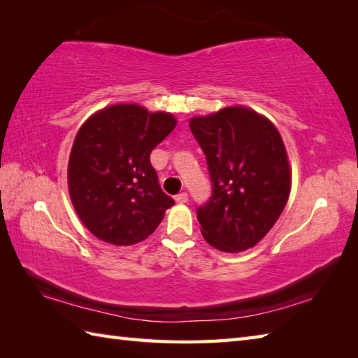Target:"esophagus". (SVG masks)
Returning a JSON list of instances; mask_svg holds the SVG:
<instances>
[{"instance_id": "34e87169", "label": "esophagus", "mask_w": 358, "mask_h": 358, "mask_svg": "<svg viewBox=\"0 0 358 358\" xmlns=\"http://www.w3.org/2000/svg\"><path fill=\"white\" fill-rule=\"evenodd\" d=\"M175 201L180 203V204H185V203H187V194H186V192H181V194H178L177 196H175Z\"/></svg>"}]
</instances>
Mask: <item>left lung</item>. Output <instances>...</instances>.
I'll list each match as a JSON object with an SVG mask.
<instances>
[{
	"mask_svg": "<svg viewBox=\"0 0 358 358\" xmlns=\"http://www.w3.org/2000/svg\"><path fill=\"white\" fill-rule=\"evenodd\" d=\"M189 126L208 159L210 200L199 208L200 231L229 254L254 248L283 212L292 175L278 129L246 106L192 117Z\"/></svg>",
	"mask_w": 358,
	"mask_h": 358,
	"instance_id": "obj_1",
	"label": "left lung"
}]
</instances>
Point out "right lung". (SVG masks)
Returning <instances> with one entry per match:
<instances>
[{
    "label": "right lung",
    "mask_w": 358,
    "mask_h": 358,
    "mask_svg": "<svg viewBox=\"0 0 358 358\" xmlns=\"http://www.w3.org/2000/svg\"><path fill=\"white\" fill-rule=\"evenodd\" d=\"M177 126L171 112L135 103L92 113L75 136L67 187L73 209L90 234L115 246L146 240L173 206L158 183L150 152Z\"/></svg>",
    "instance_id": "1"
}]
</instances>
